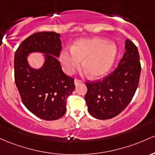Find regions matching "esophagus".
I'll list each match as a JSON object with an SVG mask.
<instances>
[{"label":"esophagus","mask_w":155,"mask_h":155,"mask_svg":"<svg viewBox=\"0 0 155 155\" xmlns=\"http://www.w3.org/2000/svg\"><path fill=\"white\" fill-rule=\"evenodd\" d=\"M74 85H75V86H77V85H78V84H79V83H82V81H81V80L74 79Z\"/></svg>","instance_id":"esophagus-1"}]
</instances>
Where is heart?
I'll use <instances>...</instances> for the list:
<instances>
[{"label": "heart", "mask_w": 155, "mask_h": 155, "mask_svg": "<svg viewBox=\"0 0 155 155\" xmlns=\"http://www.w3.org/2000/svg\"><path fill=\"white\" fill-rule=\"evenodd\" d=\"M117 54L115 44L101 38L81 39L76 41L71 50H64L60 61L64 72L71 74L81 64L92 78H100L113 67Z\"/></svg>", "instance_id": "b5f03b06"}]
</instances>
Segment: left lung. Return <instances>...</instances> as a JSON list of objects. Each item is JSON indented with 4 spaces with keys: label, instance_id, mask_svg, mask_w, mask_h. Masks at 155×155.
Returning a JSON list of instances; mask_svg holds the SVG:
<instances>
[{
    "label": "left lung",
    "instance_id": "obj_1",
    "mask_svg": "<svg viewBox=\"0 0 155 155\" xmlns=\"http://www.w3.org/2000/svg\"><path fill=\"white\" fill-rule=\"evenodd\" d=\"M138 48L130 39L115 70L102 80L86 82L85 100L89 114L98 119H109L122 112L136 91L140 67Z\"/></svg>",
    "mask_w": 155,
    "mask_h": 155
}]
</instances>
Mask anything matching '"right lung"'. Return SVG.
<instances>
[{
  "mask_svg": "<svg viewBox=\"0 0 155 155\" xmlns=\"http://www.w3.org/2000/svg\"><path fill=\"white\" fill-rule=\"evenodd\" d=\"M60 36L51 31L36 33L22 41L15 54V80L22 102L32 114L47 121L64 115L67 100L74 89V79L64 74L58 60ZM34 52L44 54L39 69L31 67L27 60Z\"/></svg>",
  "mask_w": 155,
  "mask_h": 155,
  "instance_id": "add662e5",
  "label": "right lung"
}]
</instances>
